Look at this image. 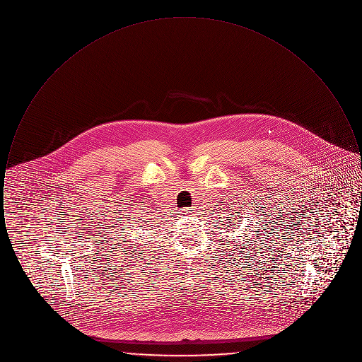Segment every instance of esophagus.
Segmentation results:
<instances>
[{
    "instance_id": "34e87169",
    "label": "esophagus",
    "mask_w": 362,
    "mask_h": 362,
    "mask_svg": "<svg viewBox=\"0 0 362 362\" xmlns=\"http://www.w3.org/2000/svg\"><path fill=\"white\" fill-rule=\"evenodd\" d=\"M191 213H192V209H182V210H180V216H183V217L189 216Z\"/></svg>"
}]
</instances>
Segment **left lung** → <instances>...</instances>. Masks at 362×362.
I'll return each instance as SVG.
<instances>
[{"mask_svg":"<svg viewBox=\"0 0 362 362\" xmlns=\"http://www.w3.org/2000/svg\"><path fill=\"white\" fill-rule=\"evenodd\" d=\"M228 218H230V225H229V228H235L236 224H240L241 220H238L236 218V216H232V217H228Z\"/></svg>","mask_w":362,"mask_h":362,"instance_id":"1","label":"left lung"}]
</instances>
